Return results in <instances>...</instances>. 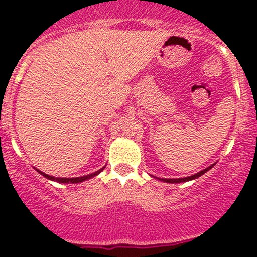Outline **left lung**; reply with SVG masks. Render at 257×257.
<instances>
[{"label":"left lung","instance_id":"obj_1","mask_svg":"<svg viewBox=\"0 0 257 257\" xmlns=\"http://www.w3.org/2000/svg\"><path fill=\"white\" fill-rule=\"evenodd\" d=\"M213 167H214V164H213V166L205 168V169H203L202 172L194 174V175L187 176V178H181V179H159V180H161V181H163V182H169V184H178V182H186V181H190V180H193V179L199 178V176H202L203 174L208 172V170H210Z\"/></svg>","mask_w":257,"mask_h":257}]
</instances>
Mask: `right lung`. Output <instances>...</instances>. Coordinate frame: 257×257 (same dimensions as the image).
<instances>
[{"label":"right lung","instance_id":"add662e5","mask_svg":"<svg viewBox=\"0 0 257 257\" xmlns=\"http://www.w3.org/2000/svg\"><path fill=\"white\" fill-rule=\"evenodd\" d=\"M105 168V167H104ZM104 168H101V169L98 170V172L93 173V174H89V175H84V176H79V178H54V176H51L48 175V174H44L41 172V170L36 169L38 173L41 174V175H43L44 178L52 180V181H57V182H61V184H78V182H82V181H85V180L88 179H91L94 178V176H96L100 172H102L104 170Z\"/></svg>","mask_w":257,"mask_h":257}]
</instances>
